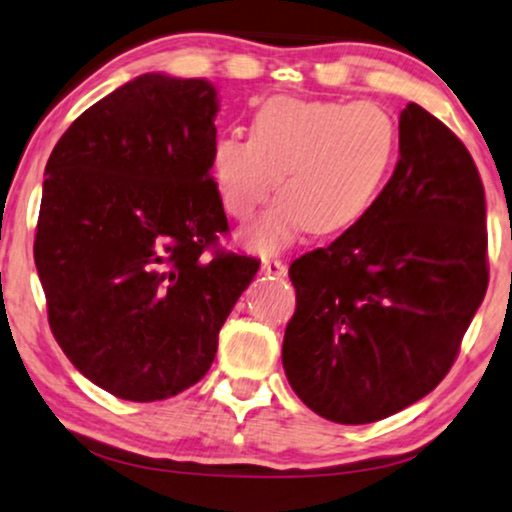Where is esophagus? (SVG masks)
<instances>
[{
    "instance_id": "1",
    "label": "esophagus",
    "mask_w": 512,
    "mask_h": 512,
    "mask_svg": "<svg viewBox=\"0 0 512 512\" xmlns=\"http://www.w3.org/2000/svg\"><path fill=\"white\" fill-rule=\"evenodd\" d=\"M261 270H263V275H268V277H285L287 275V266L282 261H277V258H263Z\"/></svg>"
}]
</instances>
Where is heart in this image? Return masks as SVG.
Listing matches in <instances>:
<instances>
[{
	"label": "heart",
	"instance_id": "1",
	"mask_svg": "<svg viewBox=\"0 0 512 512\" xmlns=\"http://www.w3.org/2000/svg\"><path fill=\"white\" fill-rule=\"evenodd\" d=\"M399 151V128L372 102L273 97L258 106L251 137L227 132L211 149V175L227 216L246 223L273 192V206L242 232L275 254L301 230L337 235L368 216Z\"/></svg>",
	"mask_w": 512,
	"mask_h": 512
}]
</instances>
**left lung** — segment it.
<instances>
[{"label": "left lung", "instance_id": "8db88e82", "mask_svg": "<svg viewBox=\"0 0 512 512\" xmlns=\"http://www.w3.org/2000/svg\"><path fill=\"white\" fill-rule=\"evenodd\" d=\"M282 365L313 413L365 425L420 401L456 361L489 285L487 201L470 151L408 104L368 216L289 266Z\"/></svg>", "mask_w": 512, "mask_h": 512}]
</instances>
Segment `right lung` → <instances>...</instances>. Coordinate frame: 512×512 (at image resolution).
<instances>
[{
  "mask_svg": "<svg viewBox=\"0 0 512 512\" xmlns=\"http://www.w3.org/2000/svg\"><path fill=\"white\" fill-rule=\"evenodd\" d=\"M216 113L208 80L144 73L75 118L44 168L35 266L49 327L118 399L197 384L261 266L216 249Z\"/></svg>",
  "mask_w": 512,
  "mask_h": 512,
  "instance_id": "right-lung-1",
  "label": "right lung"
}]
</instances>
